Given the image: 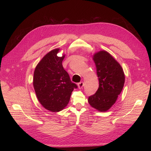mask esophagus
Instances as JSON below:
<instances>
[{
  "label": "esophagus",
  "mask_w": 151,
  "mask_h": 151,
  "mask_svg": "<svg viewBox=\"0 0 151 151\" xmlns=\"http://www.w3.org/2000/svg\"><path fill=\"white\" fill-rule=\"evenodd\" d=\"M83 82H79L78 83V88H79V89H81L83 87Z\"/></svg>",
  "instance_id": "obj_1"
}]
</instances>
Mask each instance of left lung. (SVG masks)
Wrapping results in <instances>:
<instances>
[{"mask_svg": "<svg viewBox=\"0 0 151 151\" xmlns=\"http://www.w3.org/2000/svg\"><path fill=\"white\" fill-rule=\"evenodd\" d=\"M96 66L99 87L88 97L90 106L97 111H108L115 103L124 87L125 75L120 64L108 52L101 50L93 56Z\"/></svg>", "mask_w": 151, "mask_h": 151, "instance_id": "obj_1", "label": "left lung"}]
</instances>
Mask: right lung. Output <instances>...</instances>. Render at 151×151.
<instances>
[{"label": "right lung", "mask_w": 151, "mask_h": 151, "mask_svg": "<svg viewBox=\"0 0 151 151\" xmlns=\"http://www.w3.org/2000/svg\"><path fill=\"white\" fill-rule=\"evenodd\" d=\"M60 48L48 52L35 69L33 84L37 100L47 110L62 111L69 102L71 94L77 85L72 82L62 61L65 57H58Z\"/></svg>", "instance_id": "add662e5"}]
</instances>
